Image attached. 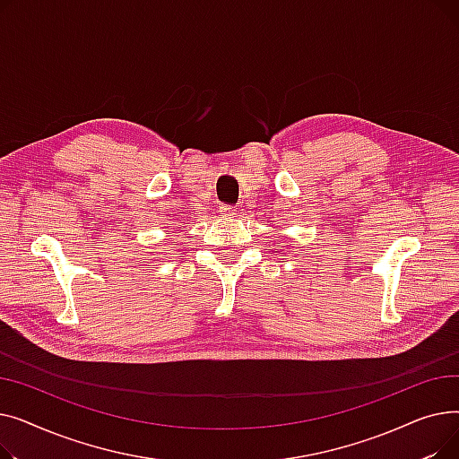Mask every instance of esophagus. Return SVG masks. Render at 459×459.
I'll use <instances>...</instances> for the list:
<instances>
[{"instance_id":"34e87169","label":"esophagus","mask_w":459,"mask_h":459,"mask_svg":"<svg viewBox=\"0 0 459 459\" xmlns=\"http://www.w3.org/2000/svg\"><path fill=\"white\" fill-rule=\"evenodd\" d=\"M220 212L225 213V215H232V213H234V208L229 206V204H221V206H220Z\"/></svg>"}]
</instances>
